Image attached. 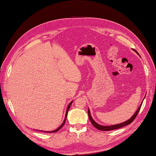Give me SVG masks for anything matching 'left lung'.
<instances>
[{
	"label": "left lung",
	"mask_w": 156,
	"mask_h": 156,
	"mask_svg": "<svg viewBox=\"0 0 156 156\" xmlns=\"http://www.w3.org/2000/svg\"><path fill=\"white\" fill-rule=\"evenodd\" d=\"M135 51L136 52V53H137V54L139 55V53H137V52H136V50H135ZM142 103H143V102H142ZM142 103H141L139 107L138 108L137 111H136L135 112V114L133 115V116H132L130 119H129L128 120H127V121L123 122V123H121V124H116V125H113V126H101V125H100V124H97L96 122L92 119V116H91V115H90V112L89 109H88V115L89 119H90V120L91 123L92 124V125H93L94 127H96V129H99V130H101V131H111V130H113V129H119V128H121V127H124V126H126L128 125V124H130L131 123V122H133V121L135 120L136 116H137V115H138V113H139V111H140V109L141 105H142Z\"/></svg>",
	"instance_id": "8db88e82"
}]
</instances>
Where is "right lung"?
<instances>
[{
    "label": "right lung",
    "mask_w": 156,
    "mask_h": 156,
    "mask_svg": "<svg viewBox=\"0 0 156 156\" xmlns=\"http://www.w3.org/2000/svg\"><path fill=\"white\" fill-rule=\"evenodd\" d=\"M72 101H71L70 103H69V105L68 106V108H67V111H66V116H65V119H64V122H63V123L62 124V125H61L58 129H56V130H54V131H45V132H46V133H55V132H56V131H58V130H60L61 128H62V126L64 125V124H65V122H66V118H67V114H68V111H69V107H70V106H71V105H72Z\"/></svg>",
    "instance_id": "1"
}]
</instances>
